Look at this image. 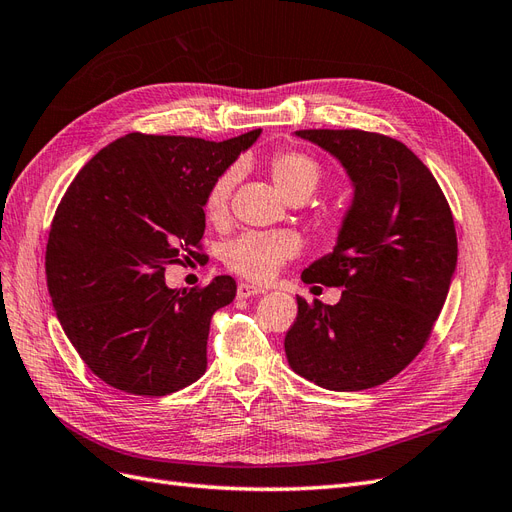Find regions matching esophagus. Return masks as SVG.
I'll use <instances>...</instances> for the list:
<instances>
[{"label": "esophagus", "instance_id": "1", "mask_svg": "<svg viewBox=\"0 0 512 512\" xmlns=\"http://www.w3.org/2000/svg\"><path fill=\"white\" fill-rule=\"evenodd\" d=\"M262 292H267L265 288L262 286H256V284H239V288H237V297L239 299H250V297H254V294H262Z\"/></svg>", "mask_w": 512, "mask_h": 512}]
</instances>
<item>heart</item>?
Returning <instances> with one entry per match:
<instances>
[{
  "instance_id": "heart-1",
  "label": "heart",
  "mask_w": 512,
  "mask_h": 512,
  "mask_svg": "<svg viewBox=\"0 0 512 512\" xmlns=\"http://www.w3.org/2000/svg\"><path fill=\"white\" fill-rule=\"evenodd\" d=\"M269 173L286 198H307L316 190L322 177L318 160L301 149H277L269 160ZM237 183V168H228L213 179L205 196V211L211 220H220L228 211L232 190ZM324 224L329 230H337L339 215L335 211H324ZM303 247V239L294 230H250L241 237L224 245L222 256L226 267L250 280L265 282L273 277L284 262L297 256Z\"/></svg>"
}]
</instances>
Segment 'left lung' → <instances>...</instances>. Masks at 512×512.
<instances>
[{"label":"left lung","instance_id":"left-lung-1","mask_svg":"<svg viewBox=\"0 0 512 512\" xmlns=\"http://www.w3.org/2000/svg\"><path fill=\"white\" fill-rule=\"evenodd\" d=\"M344 164L354 203L333 254L305 284L344 288L307 303L286 333L290 367L331 391L395 378L429 342L457 265L451 207L431 170L397 138L365 130H297Z\"/></svg>","mask_w":512,"mask_h":512}]
</instances>
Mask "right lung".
<instances>
[{
  "mask_svg": "<svg viewBox=\"0 0 512 512\" xmlns=\"http://www.w3.org/2000/svg\"><path fill=\"white\" fill-rule=\"evenodd\" d=\"M260 130L222 143L130 132L72 179L51 222L46 284L83 363L113 389L162 397L207 369L211 318L237 282L170 290L166 265L203 258L205 196Z\"/></svg>",
  "mask_w": 512,
  "mask_h": 512,
  "instance_id": "obj_1",
  "label": "right lung"
}]
</instances>
